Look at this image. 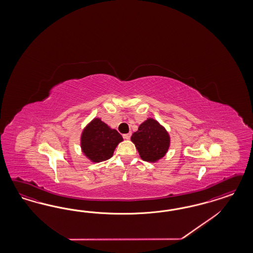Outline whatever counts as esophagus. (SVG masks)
Returning a JSON list of instances; mask_svg holds the SVG:
<instances>
[{"instance_id":"1","label":"esophagus","mask_w":253,"mask_h":253,"mask_svg":"<svg viewBox=\"0 0 253 253\" xmlns=\"http://www.w3.org/2000/svg\"><path fill=\"white\" fill-rule=\"evenodd\" d=\"M130 135H131V133H130V132H128V133H124V134H123V138H125V139H130Z\"/></svg>"}]
</instances>
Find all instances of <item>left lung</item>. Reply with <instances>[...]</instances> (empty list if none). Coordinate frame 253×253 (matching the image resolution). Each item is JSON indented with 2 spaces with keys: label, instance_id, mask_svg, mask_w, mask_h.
Listing matches in <instances>:
<instances>
[{
  "label": "left lung",
  "instance_id": "left-lung-1",
  "mask_svg": "<svg viewBox=\"0 0 253 253\" xmlns=\"http://www.w3.org/2000/svg\"><path fill=\"white\" fill-rule=\"evenodd\" d=\"M130 140L136 146L141 159L148 162L161 160L169 147L168 131L153 119H147L142 123Z\"/></svg>",
  "mask_w": 253,
  "mask_h": 253
}]
</instances>
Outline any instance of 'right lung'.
Masks as SVG:
<instances>
[{
    "mask_svg": "<svg viewBox=\"0 0 253 253\" xmlns=\"http://www.w3.org/2000/svg\"><path fill=\"white\" fill-rule=\"evenodd\" d=\"M123 138L100 119H93L82 133L81 146L85 156L92 162L109 160Z\"/></svg>",
    "mask_w": 253,
    "mask_h": 253,
    "instance_id": "1",
    "label": "right lung"
}]
</instances>
